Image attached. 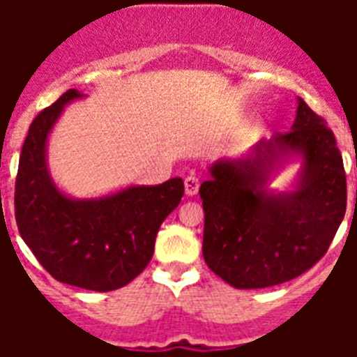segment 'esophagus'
Masks as SVG:
<instances>
[{
  "instance_id": "1",
  "label": "esophagus",
  "mask_w": 357,
  "mask_h": 357,
  "mask_svg": "<svg viewBox=\"0 0 357 357\" xmlns=\"http://www.w3.org/2000/svg\"><path fill=\"white\" fill-rule=\"evenodd\" d=\"M198 189H200V179H198V176H195V174L187 176L185 178V192H187V196H195L198 192Z\"/></svg>"
}]
</instances>
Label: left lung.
I'll list each match as a JSON object with an SVG mask.
<instances>
[{
    "label": "left lung",
    "instance_id": "1",
    "mask_svg": "<svg viewBox=\"0 0 357 357\" xmlns=\"http://www.w3.org/2000/svg\"><path fill=\"white\" fill-rule=\"evenodd\" d=\"M293 151L305 159L301 185L266 193L264 174ZM200 198L207 266L235 289L280 285L310 271L337 234L347 211L343 155L326 120L298 100L293 128L246 159L215 162Z\"/></svg>",
    "mask_w": 357,
    "mask_h": 357
}]
</instances>
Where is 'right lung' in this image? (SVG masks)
<instances>
[{
    "mask_svg": "<svg viewBox=\"0 0 357 357\" xmlns=\"http://www.w3.org/2000/svg\"><path fill=\"white\" fill-rule=\"evenodd\" d=\"M70 89L36 114L20 153L14 217L31 252L57 282L89 291L128 285L150 263L162 220L183 198V179L129 187L100 200H72L50 179L46 140L68 102Z\"/></svg>",
    "mask_w": 357,
    "mask_h": 357,
    "instance_id": "1",
    "label": "right lung"
}]
</instances>
